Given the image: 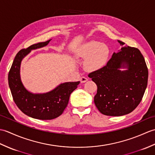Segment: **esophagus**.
<instances>
[{"instance_id": "esophagus-1", "label": "esophagus", "mask_w": 155, "mask_h": 155, "mask_svg": "<svg viewBox=\"0 0 155 155\" xmlns=\"http://www.w3.org/2000/svg\"><path fill=\"white\" fill-rule=\"evenodd\" d=\"M80 81H81V83H85V82H87L88 81V78L85 77H82L80 78Z\"/></svg>"}]
</instances>
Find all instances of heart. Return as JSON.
<instances>
[{"label":"heart","mask_w":155,"mask_h":155,"mask_svg":"<svg viewBox=\"0 0 155 155\" xmlns=\"http://www.w3.org/2000/svg\"><path fill=\"white\" fill-rule=\"evenodd\" d=\"M110 51L106 45L98 41H90L78 49L76 55L78 58L86 59L84 68L88 71L100 70L106 65Z\"/></svg>","instance_id":"b5f03b06"}]
</instances>
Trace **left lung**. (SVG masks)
Wrapping results in <instances>:
<instances>
[{"instance_id":"1","label":"left lung","mask_w":155,"mask_h":155,"mask_svg":"<svg viewBox=\"0 0 155 155\" xmlns=\"http://www.w3.org/2000/svg\"><path fill=\"white\" fill-rule=\"evenodd\" d=\"M121 51L113 53L107 64L88 74L97 86L94 104L102 114L118 117L134 110L143 97L148 83V68L140 51L118 41ZM121 67L128 70L121 71Z\"/></svg>"}]
</instances>
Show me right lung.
<instances>
[{"label":"right lung","instance_id":"1","mask_svg":"<svg viewBox=\"0 0 155 155\" xmlns=\"http://www.w3.org/2000/svg\"><path fill=\"white\" fill-rule=\"evenodd\" d=\"M51 41L21 49L16 54L8 76V85L16 106L27 116L40 120H51L61 116L67 107L71 94L80 83L79 81L65 83L45 94L31 93L23 86L20 78L22 59L32 49L47 46Z\"/></svg>","mask_w":155,"mask_h":155}]
</instances>
